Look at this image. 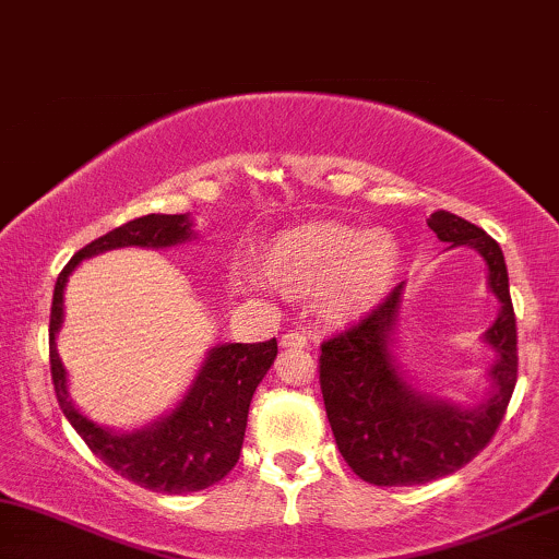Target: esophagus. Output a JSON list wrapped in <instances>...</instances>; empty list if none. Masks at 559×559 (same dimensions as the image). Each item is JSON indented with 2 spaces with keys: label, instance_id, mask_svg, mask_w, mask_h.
Listing matches in <instances>:
<instances>
[{
  "label": "esophagus",
  "instance_id": "esophagus-1",
  "mask_svg": "<svg viewBox=\"0 0 559 559\" xmlns=\"http://www.w3.org/2000/svg\"><path fill=\"white\" fill-rule=\"evenodd\" d=\"M280 344H282V347L302 349V347H306V344H308V336L302 334V332H287V334H282Z\"/></svg>",
  "mask_w": 559,
  "mask_h": 559
}]
</instances>
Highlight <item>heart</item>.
Instances as JSON below:
<instances>
[{
	"label": "heart",
	"mask_w": 559,
	"mask_h": 559,
	"mask_svg": "<svg viewBox=\"0 0 559 559\" xmlns=\"http://www.w3.org/2000/svg\"><path fill=\"white\" fill-rule=\"evenodd\" d=\"M402 251L385 230L311 223L282 233L259 253L261 277L293 298H313L326 319L347 323L370 313L391 290ZM236 287L246 290L248 282Z\"/></svg>",
	"instance_id": "heart-1"
}]
</instances>
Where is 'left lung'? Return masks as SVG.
I'll use <instances>...</instances> for the list:
<instances>
[{
  "instance_id": "1",
  "label": "left lung",
  "mask_w": 559,
  "mask_h": 559,
  "mask_svg": "<svg viewBox=\"0 0 559 559\" xmlns=\"http://www.w3.org/2000/svg\"><path fill=\"white\" fill-rule=\"evenodd\" d=\"M427 227L440 240L469 246L487 264L500 313L485 332L495 349L492 389L477 406H459L412 389L394 357L404 282L383 302L321 344L319 378L336 448L357 477L378 487L425 485L459 472L490 443L519 378V336L500 246L464 217L438 210Z\"/></svg>"
}]
</instances>
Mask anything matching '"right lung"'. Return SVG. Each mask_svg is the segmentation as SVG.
I'll return each instance as SVG.
<instances>
[{
  "label": "right lung",
  "instance_id": "add662e5",
  "mask_svg": "<svg viewBox=\"0 0 559 559\" xmlns=\"http://www.w3.org/2000/svg\"><path fill=\"white\" fill-rule=\"evenodd\" d=\"M194 238L189 215H144L129 219L93 243L80 248L61 269L53 287L51 323H48V360L57 402L90 451L121 477L147 490L189 495L217 485L238 464L243 445L248 406L253 391L277 357V340L257 344H217L194 383L170 415L132 432H114L80 415L67 394V370L57 353V332L64 319V287L82 259L114 248L142 246L168 248Z\"/></svg>",
  "mask_w": 559,
  "mask_h": 559
}]
</instances>
